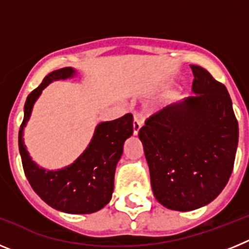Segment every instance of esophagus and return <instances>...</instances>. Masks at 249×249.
I'll list each match as a JSON object with an SVG mask.
<instances>
[{"label":"esophagus","mask_w":249,"mask_h":249,"mask_svg":"<svg viewBox=\"0 0 249 249\" xmlns=\"http://www.w3.org/2000/svg\"><path fill=\"white\" fill-rule=\"evenodd\" d=\"M141 126H142V120L140 117H135V121H133V135H138Z\"/></svg>","instance_id":"34e87169"}]
</instances>
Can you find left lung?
<instances>
[{
	"label": "left lung",
	"mask_w": 249,
	"mask_h": 249,
	"mask_svg": "<svg viewBox=\"0 0 249 249\" xmlns=\"http://www.w3.org/2000/svg\"><path fill=\"white\" fill-rule=\"evenodd\" d=\"M191 68L195 96L152 114L138 132L156 199L181 212L206 206L222 192L238 146L226 86L201 66Z\"/></svg>",
	"instance_id": "1"
}]
</instances>
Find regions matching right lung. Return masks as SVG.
I'll return each mask as SVG.
<instances>
[{
	"mask_svg": "<svg viewBox=\"0 0 249 249\" xmlns=\"http://www.w3.org/2000/svg\"><path fill=\"white\" fill-rule=\"evenodd\" d=\"M74 74L76 71L72 67L56 70L28 94L18 133V147L23 171L31 187L48 206L72 214H89L100 211L111 201L114 172L122 156L123 143L133 133L132 114L100 123L82 155L72 164L57 171H46L37 166L28 155L22 138L23 127L43 89L53 81L66 80Z\"/></svg>",
	"mask_w": 249,
	"mask_h": 249,
	"instance_id": "obj_1",
	"label": "right lung"
}]
</instances>
